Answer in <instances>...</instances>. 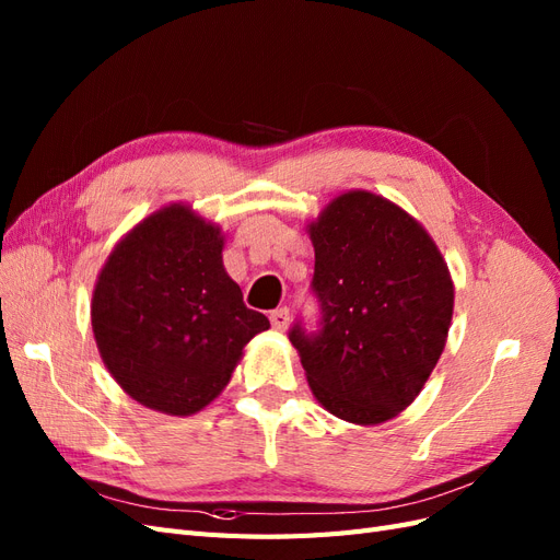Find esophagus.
Returning <instances> with one entry per match:
<instances>
[{
    "instance_id": "esophagus-1",
    "label": "esophagus",
    "mask_w": 560,
    "mask_h": 560,
    "mask_svg": "<svg viewBox=\"0 0 560 560\" xmlns=\"http://www.w3.org/2000/svg\"><path fill=\"white\" fill-rule=\"evenodd\" d=\"M270 325H273L276 331H284L287 325H290V311L278 308V311L270 313Z\"/></svg>"
}]
</instances>
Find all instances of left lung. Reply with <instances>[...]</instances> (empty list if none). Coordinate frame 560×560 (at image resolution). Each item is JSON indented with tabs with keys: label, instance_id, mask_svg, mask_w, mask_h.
Here are the masks:
<instances>
[{
	"label": "left lung",
	"instance_id": "left-lung-1",
	"mask_svg": "<svg viewBox=\"0 0 560 560\" xmlns=\"http://www.w3.org/2000/svg\"><path fill=\"white\" fill-rule=\"evenodd\" d=\"M319 329L290 341L315 399L336 418L378 425L409 406L442 358L453 280L416 219L383 196L348 191L308 224Z\"/></svg>",
	"mask_w": 560,
	"mask_h": 560
}]
</instances>
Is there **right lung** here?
Listing matches in <instances>:
<instances>
[{"label": "right lung", "mask_w": 560, "mask_h": 560, "mask_svg": "<svg viewBox=\"0 0 560 560\" xmlns=\"http://www.w3.org/2000/svg\"><path fill=\"white\" fill-rule=\"evenodd\" d=\"M222 247V229L175 202L135 226L100 270L91 303L100 358L147 409H206L243 348L270 327L243 303Z\"/></svg>", "instance_id": "obj_1"}]
</instances>
